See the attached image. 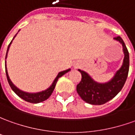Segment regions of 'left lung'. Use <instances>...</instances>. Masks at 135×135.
Masks as SVG:
<instances>
[{"label": "left lung", "instance_id": "8db88e82", "mask_svg": "<svg viewBox=\"0 0 135 135\" xmlns=\"http://www.w3.org/2000/svg\"><path fill=\"white\" fill-rule=\"evenodd\" d=\"M120 42L123 45L124 53V59L122 67L115 75L110 81L105 84L95 82L91 77L81 70V80L77 84L76 90L82 100L88 104L93 105H101L110 101L118 93L126 82L129 68V55L126 45L120 36L114 38Z\"/></svg>", "mask_w": 135, "mask_h": 135}]
</instances>
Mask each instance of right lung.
Returning <instances> with one entry per match:
<instances>
[{
	"label": "right lung",
	"mask_w": 135,
	"mask_h": 135,
	"mask_svg": "<svg viewBox=\"0 0 135 135\" xmlns=\"http://www.w3.org/2000/svg\"><path fill=\"white\" fill-rule=\"evenodd\" d=\"M14 39V38H13ZM12 40L11 41V42L9 43V46H8V48H7V51H6V56H7V53H8V51H9V46L12 43ZM5 66H6V77H7V80H8V82H9V85L11 88L12 89V90L16 93L20 98H21L22 99L25 100L27 102H30V103H32V104H37V103H40V102H42V101H44L45 100H47L48 98L50 97L53 91L55 88L56 84V82L58 81L59 78H60L61 76H62L65 73H68L70 70H64V71H62L60 73H59L58 76H56V78L55 79V80L54 81V82L52 84V85L51 87H49L48 89H47L46 90L42 91V92H40V93H25V92H23V91L20 90L18 88H17L13 83L11 81V80L9 79V75H8V72H7V69H6V65L5 62Z\"/></svg>",
	"instance_id": "add662e5"
}]
</instances>
